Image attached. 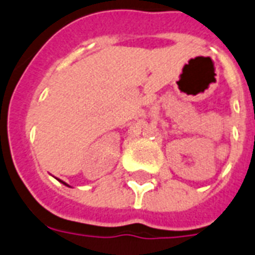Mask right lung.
Returning a JSON list of instances; mask_svg holds the SVG:
<instances>
[{"label":"right lung","mask_w":255,"mask_h":255,"mask_svg":"<svg viewBox=\"0 0 255 255\" xmlns=\"http://www.w3.org/2000/svg\"><path fill=\"white\" fill-rule=\"evenodd\" d=\"M64 185H66V183H65V182H64ZM66 186H69V185H66Z\"/></svg>","instance_id":"add662e5"}]
</instances>
